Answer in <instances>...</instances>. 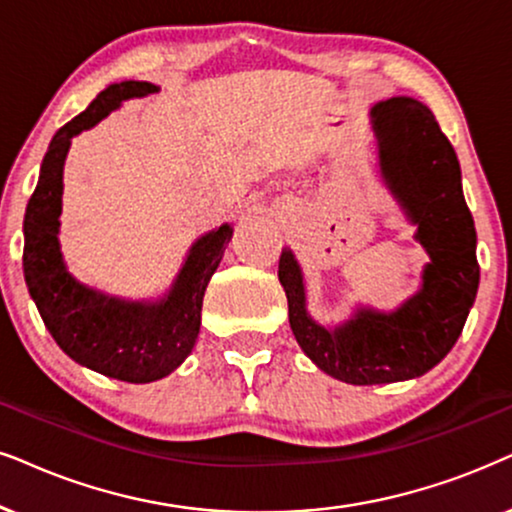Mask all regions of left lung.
Segmentation results:
<instances>
[{"instance_id": "1", "label": "left lung", "mask_w": 512, "mask_h": 512, "mask_svg": "<svg viewBox=\"0 0 512 512\" xmlns=\"http://www.w3.org/2000/svg\"><path fill=\"white\" fill-rule=\"evenodd\" d=\"M381 176L428 251L423 284L395 313L360 308L336 329L305 310L303 275L291 249H282L280 282L289 324L303 353L324 374L353 386L423 376L444 360L475 303L480 265L475 223L463 197L461 167L449 138L426 105L397 96L371 108Z\"/></svg>"}]
</instances>
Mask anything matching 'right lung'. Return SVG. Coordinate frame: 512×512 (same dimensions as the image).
<instances>
[{"mask_svg": "<svg viewBox=\"0 0 512 512\" xmlns=\"http://www.w3.org/2000/svg\"><path fill=\"white\" fill-rule=\"evenodd\" d=\"M150 82H119L101 91L89 108L61 126L46 150L37 188L25 209V284L61 350L82 367L126 383L169 376L195 348L207 284L221 263L228 223L192 244L174 287L159 301H122L84 287L70 275L58 244L63 164L72 136L108 117L126 98L155 94Z\"/></svg>", "mask_w": 512, "mask_h": 512, "instance_id": "add662e5", "label": "right lung"}]
</instances>
